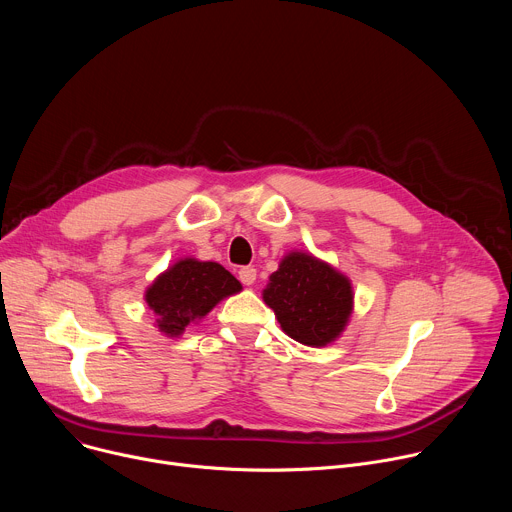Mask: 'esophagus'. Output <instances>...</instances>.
<instances>
[{
  "label": "esophagus",
  "instance_id": "1",
  "mask_svg": "<svg viewBox=\"0 0 512 512\" xmlns=\"http://www.w3.org/2000/svg\"><path fill=\"white\" fill-rule=\"evenodd\" d=\"M239 279L245 285H253L255 279H257V269L255 267H241L239 269Z\"/></svg>",
  "mask_w": 512,
  "mask_h": 512
}]
</instances>
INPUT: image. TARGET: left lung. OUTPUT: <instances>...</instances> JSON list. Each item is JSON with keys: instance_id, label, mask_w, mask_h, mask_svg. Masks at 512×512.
I'll return each mask as SVG.
<instances>
[{"instance_id": "1", "label": "left lung", "mask_w": 512, "mask_h": 512, "mask_svg": "<svg viewBox=\"0 0 512 512\" xmlns=\"http://www.w3.org/2000/svg\"><path fill=\"white\" fill-rule=\"evenodd\" d=\"M263 300L283 332L306 346L334 342L352 314L348 277L306 253L283 257L263 289Z\"/></svg>"}]
</instances>
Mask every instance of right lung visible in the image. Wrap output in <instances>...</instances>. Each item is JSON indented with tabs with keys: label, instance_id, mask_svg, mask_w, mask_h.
I'll return each instance as SVG.
<instances>
[{
	"label": "right lung",
	"instance_id": "right-lung-1",
	"mask_svg": "<svg viewBox=\"0 0 512 512\" xmlns=\"http://www.w3.org/2000/svg\"><path fill=\"white\" fill-rule=\"evenodd\" d=\"M241 291V283L214 261L182 259L164 271L145 291L160 332L180 336L186 326L204 318L218 302Z\"/></svg>",
	"mask_w": 512,
	"mask_h": 512
}]
</instances>
